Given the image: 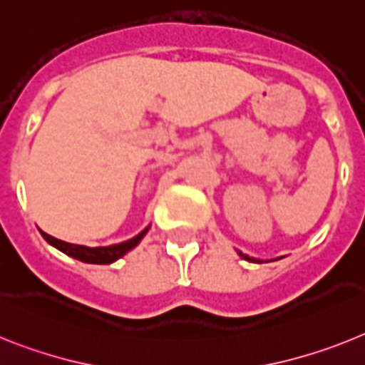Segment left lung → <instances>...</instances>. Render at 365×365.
<instances>
[{"label":"left lung","instance_id":"8db88e82","mask_svg":"<svg viewBox=\"0 0 365 365\" xmlns=\"http://www.w3.org/2000/svg\"><path fill=\"white\" fill-rule=\"evenodd\" d=\"M239 255H240V257H242V259H246V261H253V262H261V261H255V259H253V257H248V255H244V253H240V252H239Z\"/></svg>","mask_w":365,"mask_h":365}]
</instances>
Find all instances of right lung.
I'll return each mask as SVG.
<instances>
[{"label": "right lung", "instance_id": "add662e5", "mask_svg": "<svg viewBox=\"0 0 365 365\" xmlns=\"http://www.w3.org/2000/svg\"><path fill=\"white\" fill-rule=\"evenodd\" d=\"M147 231L148 227L141 231L139 235H135L134 239L126 240V242L113 244V246H101V248H88V246H81V244L64 242V240H58L55 239V237L47 235L46 231H40V233H42V237L51 244V246L58 248L60 252H64L66 255H69V257L78 259V261L82 262H91V264H110V262L121 259L126 252L135 248V246L139 244V240L143 239Z\"/></svg>", "mask_w": 365, "mask_h": 365}]
</instances>
